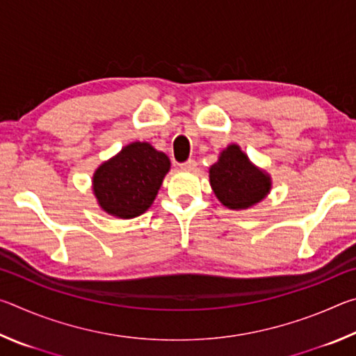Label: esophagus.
<instances>
[{"label": "esophagus", "mask_w": 356, "mask_h": 356, "mask_svg": "<svg viewBox=\"0 0 356 356\" xmlns=\"http://www.w3.org/2000/svg\"><path fill=\"white\" fill-rule=\"evenodd\" d=\"M196 166H197L196 160H186L185 163L180 165V170H182V171H195Z\"/></svg>", "instance_id": "obj_1"}]
</instances>
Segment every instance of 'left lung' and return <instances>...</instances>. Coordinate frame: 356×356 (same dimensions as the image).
Wrapping results in <instances>:
<instances>
[{
  "instance_id": "left-lung-1",
  "label": "left lung",
  "mask_w": 356,
  "mask_h": 356,
  "mask_svg": "<svg viewBox=\"0 0 356 356\" xmlns=\"http://www.w3.org/2000/svg\"><path fill=\"white\" fill-rule=\"evenodd\" d=\"M209 177L218 201L232 210L254 206L272 188L268 174L252 165L237 144H231L222 150L218 161L210 166Z\"/></svg>"
}]
</instances>
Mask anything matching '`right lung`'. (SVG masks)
<instances>
[{"label":"right lung","instance_id":"add662e5","mask_svg":"<svg viewBox=\"0 0 356 356\" xmlns=\"http://www.w3.org/2000/svg\"><path fill=\"white\" fill-rule=\"evenodd\" d=\"M168 155L149 143L135 141L122 147L94 172L92 190L99 206L118 218H135L152 206L170 171Z\"/></svg>","mask_w":356,"mask_h":356}]
</instances>
